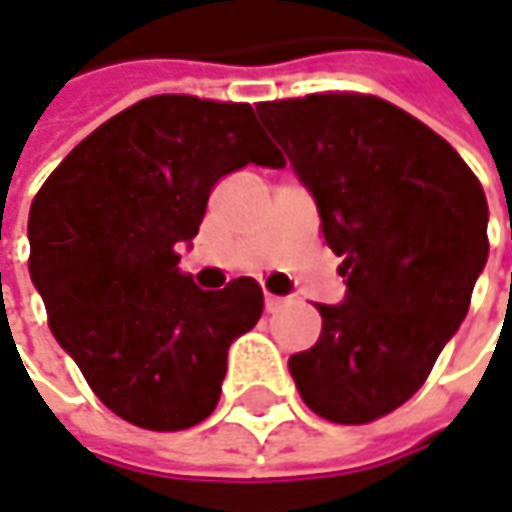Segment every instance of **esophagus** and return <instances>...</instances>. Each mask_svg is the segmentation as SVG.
I'll return each mask as SVG.
<instances>
[{"label":"esophagus","mask_w":512,"mask_h":512,"mask_svg":"<svg viewBox=\"0 0 512 512\" xmlns=\"http://www.w3.org/2000/svg\"><path fill=\"white\" fill-rule=\"evenodd\" d=\"M284 304H287V299H281V296H272V293H266V310H269V313L281 310Z\"/></svg>","instance_id":"obj_1"}]
</instances>
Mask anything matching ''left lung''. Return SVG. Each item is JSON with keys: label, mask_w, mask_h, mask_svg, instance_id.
<instances>
[{"label": "left lung", "mask_w": 512, "mask_h": 512, "mask_svg": "<svg viewBox=\"0 0 512 512\" xmlns=\"http://www.w3.org/2000/svg\"><path fill=\"white\" fill-rule=\"evenodd\" d=\"M257 117L316 199L343 257L346 302L316 304L322 334L290 357L302 401L337 425L401 407L466 319L489 255L487 196L425 122L366 93L260 102Z\"/></svg>", "instance_id": "obj_1"}]
</instances>
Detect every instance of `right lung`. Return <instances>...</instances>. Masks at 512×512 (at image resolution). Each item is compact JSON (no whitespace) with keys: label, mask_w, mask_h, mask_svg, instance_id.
Listing matches in <instances>:
<instances>
[{"label":"right lung","mask_w":512,"mask_h":512,"mask_svg":"<svg viewBox=\"0 0 512 512\" xmlns=\"http://www.w3.org/2000/svg\"><path fill=\"white\" fill-rule=\"evenodd\" d=\"M284 166L246 102L149 96L84 137L28 213V272L96 398L146 431L208 419L228 346L263 313L255 278L199 290L178 266L213 184Z\"/></svg>","instance_id":"add662e5"}]
</instances>
